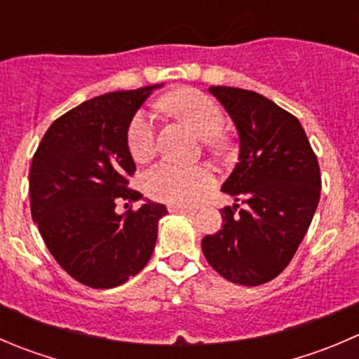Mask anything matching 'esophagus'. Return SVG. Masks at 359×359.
<instances>
[{
  "instance_id": "34e87169",
  "label": "esophagus",
  "mask_w": 359,
  "mask_h": 359,
  "mask_svg": "<svg viewBox=\"0 0 359 359\" xmlns=\"http://www.w3.org/2000/svg\"><path fill=\"white\" fill-rule=\"evenodd\" d=\"M168 210L172 214H187V215H193L194 210L193 208H187V207H180V205H170Z\"/></svg>"
}]
</instances>
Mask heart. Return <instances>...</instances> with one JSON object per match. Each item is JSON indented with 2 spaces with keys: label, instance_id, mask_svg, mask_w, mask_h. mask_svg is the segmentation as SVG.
<instances>
[{
  "label": "heart",
  "instance_id": "heart-1",
  "mask_svg": "<svg viewBox=\"0 0 359 359\" xmlns=\"http://www.w3.org/2000/svg\"><path fill=\"white\" fill-rule=\"evenodd\" d=\"M156 109L173 114L186 121L201 138H207L212 151H222L226 140L221 137L224 114L221 107L205 93L191 87L177 89L163 96ZM126 147L137 163H145L156 151V119L149 110H138L126 130ZM214 182L207 166H182L173 161H161L144 177V187L151 198L170 205H191Z\"/></svg>",
  "mask_w": 359,
  "mask_h": 359
}]
</instances>
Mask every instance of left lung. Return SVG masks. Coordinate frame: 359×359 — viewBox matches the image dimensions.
<instances>
[{
    "mask_svg": "<svg viewBox=\"0 0 359 359\" xmlns=\"http://www.w3.org/2000/svg\"><path fill=\"white\" fill-rule=\"evenodd\" d=\"M240 137L235 170L221 189L245 208L224 207L222 229L201 240L208 264L226 280L259 286L276 279L304 240L321 194L318 156L300 121L272 100L212 86Z\"/></svg>",
    "mask_w": 359,
    "mask_h": 359,
    "instance_id": "8db88e82",
    "label": "left lung"
}]
</instances>
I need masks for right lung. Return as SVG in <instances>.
Instances as JSON below:
<instances>
[{
	"instance_id": "add662e5",
	"label": "right lung",
	"mask_w": 359,
	"mask_h": 359,
	"mask_svg": "<svg viewBox=\"0 0 359 359\" xmlns=\"http://www.w3.org/2000/svg\"><path fill=\"white\" fill-rule=\"evenodd\" d=\"M156 87L83 102L50 124L33 156L31 217L59 266L83 286L109 290L137 276L152 256L159 219L168 214L152 201L116 212L119 201L142 198L128 187L137 166L126 130Z\"/></svg>"
}]
</instances>
